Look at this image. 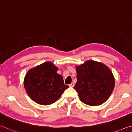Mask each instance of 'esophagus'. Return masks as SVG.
<instances>
[{
  "mask_svg": "<svg viewBox=\"0 0 132 132\" xmlns=\"http://www.w3.org/2000/svg\"><path fill=\"white\" fill-rule=\"evenodd\" d=\"M69 87H73L74 86V83L72 82V83H71V84H70V85H69Z\"/></svg>",
  "mask_w": 132,
  "mask_h": 132,
  "instance_id": "34e87169",
  "label": "esophagus"
}]
</instances>
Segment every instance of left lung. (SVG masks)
<instances>
[{"instance_id": "1", "label": "left lung", "mask_w": 132, "mask_h": 132, "mask_svg": "<svg viewBox=\"0 0 132 132\" xmlns=\"http://www.w3.org/2000/svg\"><path fill=\"white\" fill-rule=\"evenodd\" d=\"M77 82L74 88L80 100L87 105L102 104L112 93L115 80L104 64L88 60L76 67Z\"/></svg>"}]
</instances>
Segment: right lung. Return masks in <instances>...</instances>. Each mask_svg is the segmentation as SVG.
<instances>
[{
    "instance_id": "1",
    "label": "right lung",
    "mask_w": 132,
    "mask_h": 132,
    "mask_svg": "<svg viewBox=\"0 0 132 132\" xmlns=\"http://www.w3.org/2000/svg\"><path fill=\"white\" fill-rule=\"evenodd\" d=\"M57 70V67L46 62L28 71L24 78V87L27 94L36 103L43 105L51 104L69 88Z\"/></svg>"
}]
</instances>
